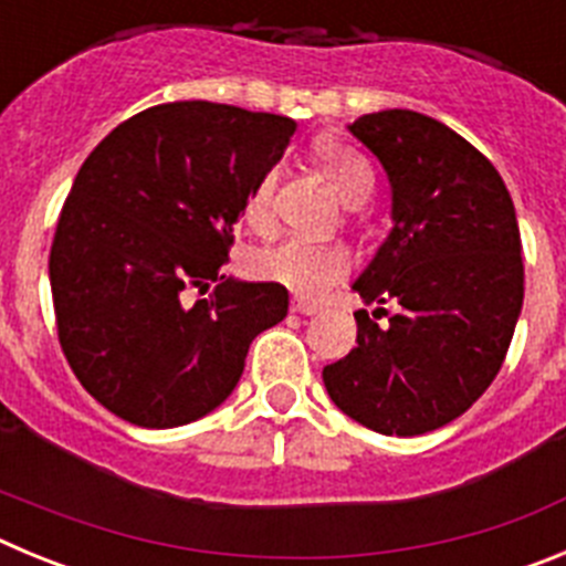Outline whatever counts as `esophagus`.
<instances>
[{"instance_id": "obj_1", "label": "esophagus", "mask_w": 566, "mask_h": 566, "mask_svg": "<svg viewBox=\"0 0 566 566\" xmlns=\"http://www.w3.org/2000/svg\"><path fill=\"white\" fill-rule=\"evenodd\" d=\"M292 312H297V314H319V312H323V306H317V303H308V300H292Z\"/></svg>"}]
</instances>
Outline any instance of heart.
I'll list each match as a JSON object with an SVG mask.
<instances>
[{"mask_svg": "<svg viewBox=\"0 0 566 566\" xmlns=\"http://www.w3.org/2000/svg\"><path fill=\"white\" fill-rule=\"evenodd\" d=\"M319 169L328 175L345 201H365L374 189V167L359 149L337 142H319L314 147ZM274 187H277V167H269L252 184L243 198V221L254 232H269L274 227ZM254 269L260 277L286 286L300 297L317 300L334 289L339 280L352 272V252L343 243H317L308 238H286L266 247L254 258Z\"/></svg>", "mask_w": 566, "mask_h": 566, "instance_id": "1", "label": "heart"}]
</instances>
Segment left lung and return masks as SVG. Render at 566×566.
Here are the masks:
<instances>
[{"instance_id":"left-lung-1","label":"left lung","mask_w":566,"mask_h":566,"mask_svg":"<svg viewBox=\"0 0 566 566\" xmlns=\"http://www.w3.org/2000/svg\"><path fill=\"white\" fill-rule=\"evenodd\" d=\"M352 133L394 189V229L354 292L403 312L379 327L359 308L357 348L323 382L365 428L419 437L462 417L507 357L524 300L516 209L496 167L437 118L382 109Z\"/></svg>"}]
</instances>
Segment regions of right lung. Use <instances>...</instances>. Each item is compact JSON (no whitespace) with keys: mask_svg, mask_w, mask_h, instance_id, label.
<instances>
[{"mask_svg":"<svg viewBox=\"0 0 566 566\" xmlns=\"http://www.w3.org/2000/svg\"><path fill=\"white\" fill-rule=\"evenodd\" d=\"M294 127L229 104H155L82 164L50 247V289L70 368L115 417L142 428L201 419L232 394L252 339L286 317V286L227 280L223 263L243 198Z\"/></svg>","mask_w":566,"mask_h":566,"instance_id":"add662e5","label":"right lung"}]
</instances>
